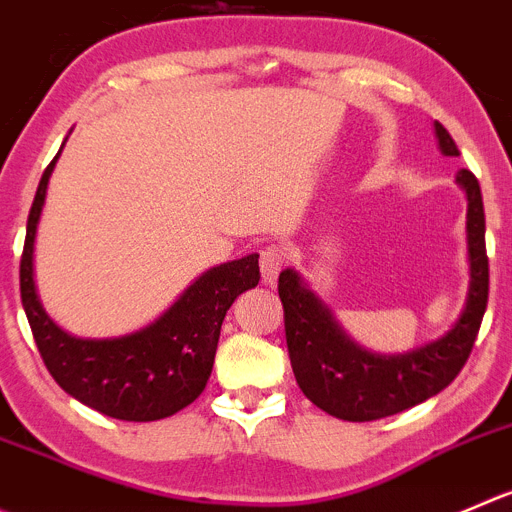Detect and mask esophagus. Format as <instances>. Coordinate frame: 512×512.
<instances>
[{
    "label": "esophagus",
    "mask_w": 512,
    "mask_h": 512,
    "mask_svg": "<svg viewBox=\"0 0 512 512\" xmlns=\"http://www.w3.org/2000/svg\"><path fill=\"white\" fill-rule=\"evenodd\" d=\"M286 259H289V253H286L284 246H279V243H271V246H266L264 251H261V279H264V284H274L276 276L281 274V269L286 266Z\"/></svg>",
    "instance_id": "1"
}]
</instances>
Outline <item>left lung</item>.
<instances>
[{"label":"left lung","mask_w":512,"mask_h":512,"mask_svg":"<svg viewBox=\"0 0 512 512\" xmlns=\"http://www.w3.org/2000/svg\"><path fill=\"white\" fill-rule=\"evenodd\" d=\"M445 155H460L452 135L435 123ZM457 183L467 196V261L470 286L465 309L445 337L405 354H374L344 332L319 296L294 269L279 274L286 347L301 392L326 415L372 422L420 405L447 387L465 367L488 306L490 269L485 253V208L478 178L462 168Z\"/></svg>","instance_id":"8db88e82"}]
</instances>
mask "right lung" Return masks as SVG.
<instances>
[{"instance_id": "obj_1", "label": "right lung", "mask_w": 512, "mask_h": 512, "mask_svg": "<svg viewBox=\"0 0 512 512\" xmlns=\"http://www.w3.org/2000/svg\"><path fill=\"white\" fill-rule=\"evenodd\" d=\"M60 153L37 186L19 264V291L34 342L55 382L82 405L125 422L163 420L206 389L223 316L238 294L261 279L259 253L203 271L170 309L140 332L115 339L72 337L47 316L34 286V236Z\"/></svg>"}]
</instances>
